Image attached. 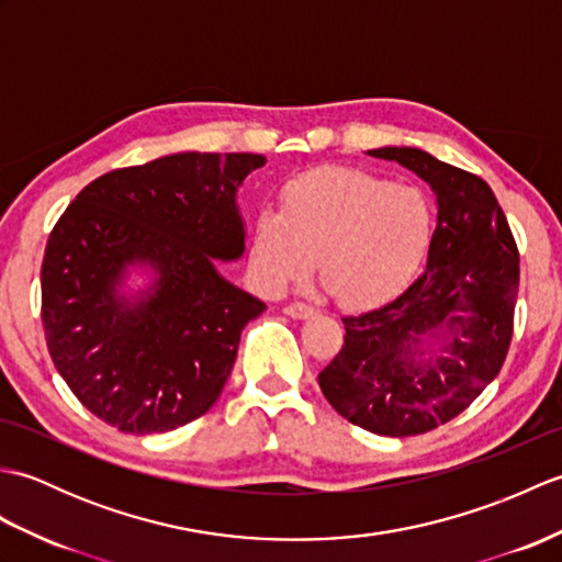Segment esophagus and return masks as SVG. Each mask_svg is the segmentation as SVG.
Masks as SVG:
<instances>
[{"instance_id":"1","label":"esophagus","mask_w":562,"mask_h":562,"mask_svg":"<svg viewBox=\"0 0 562 562\" xmlns=\"http://www.w3.org/2000/svg\"><path fill=\"white\" fill-rule=\"evenodd\" d=\"M284 314L292 316V318H308V316L316 314V308L304 304V302H290L288 306H284Z\"/></svg>"}]
</instances>
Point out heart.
<instances>
[{
  "label": "heart",
  "mask_w": 562,
  "mask_h": 562,
  "mask_svg": "<svg viewBox=\"0 0 562 562\" xmlns=\"http://www.w3.org/2000/svg\"><path fill=\"white\" fill-rule=\"evenodd\" d=\"M432 241V205L420 188L348 166H321L282 188L280 210L250 229V268L262 290L304 278L316 256L321 284L342 306L393 300Z\"/></svg>",
  "instance_id": "b5f03b06"
}]
</instances>
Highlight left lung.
Masks as SVG:
<instances>
[{
	"label": "left lung",
	"instance_id": "1",
	"mask_svg": "<svg viewBox=\"0 0 562 562\" xmlns=\"http://www.w3.org/2000/svg\"><path fill=\"white\" fill-rule=\"evenodd\" d=\"M432 186L437 226L427 268L396 300L345 316L340 352L318 374L345 420L386 437L423 435L453 420L499 374L512 342L519 250L481 176L413 147L369 151ZM448 328L446 357L414 362L419 338Z\"/></svg>",
	"mask_w": 562,
	"mask_h": 562
}]
</instances>
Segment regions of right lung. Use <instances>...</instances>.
<instances>
[{
	"label": "right lung",
	"instance_id": "1",
	"mask_svg": "<svg viewBox=\"0 0 562 562\" xmlns=\"http://www.w3.org/2000/svg\"><path fill=\"white\" fill-rule=\"evenodd\" d=\"M260 154L186 151L99 176L47 238L41 318L71 393L121 432H169L205 415L226 384L241 330L266 312L214 270L244 254L236 188ZM160 272L147 303L114 300L125 265Z\"/></svg>",
	"mask_w": 562,
	"mask_h": 562
}]
</instances>
